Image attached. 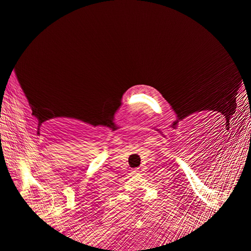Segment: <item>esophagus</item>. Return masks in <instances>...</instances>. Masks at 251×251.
Segmentation results:
<instances>
[{"mask_svg":"<svg viewBox=\"0 0 251 251\" xmlns=\"http://www.w3.org/2000/svg\"><path fill=\"white\" fill-rule=\"evenodd\" d=\"M133 174L134 175H137V174H139V168H135L133 171Z\"/></svg>","mask_w":251,"mask_h":251,"instance_id":"1","label":"esophagus"}]
</instances>
